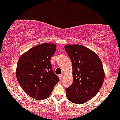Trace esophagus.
<instances>
[{
    "mask_svg": "<svg viewBox=\"0 0 120 120\" xmlns=\"http://www.w3.org/2000/svg\"><path fill=\"white\" fill-rule=\"evenodd\" d=\"M59 78H60V79H62V78H63V74H60V75H59Z\"/></svg>",
    "mask_w": 120,
    "mask_h": 120,
    "instance_id": "obj_1",
    "label": "esophagus"
}]
</instances>
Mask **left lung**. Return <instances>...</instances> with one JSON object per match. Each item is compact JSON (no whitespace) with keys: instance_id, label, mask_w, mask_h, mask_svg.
<instances>
[{"instance_id":"8db88e82","label":"left lung","mask_w":120,"mask_h":120,"mask_svg":"<svg viewBox=\"0 0 120 120\" xmlns=\"http://www.w3.org/2000/svg\"><path fill=\"white\" fill-rule=\"evenodd\" d=\"M65 50L72 65L73 83L66 88L67 99L82 104L93 98L101 88L105 79L102 63L92 50L80 45H66Z\"/></svg>"}]
</instances>
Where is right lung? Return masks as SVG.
Instances as JSON below:
<instances>
[{
    "label": "right lung",
    "instance_id": "1",
    "mask_svg": "<svg viewBox=\"0 0 120 120\" xmlns=\"http://www.w3.org/2000/svg\"><path fill=\"white\" fill-rule=\"evenodd\" d=\"M54 43H42L33 47L19 58L16 77L19 84L28 95L38 100L51 94L59 81L52 68L50 58L55 53Z\"/></svg>",
    "mask_w": 120,
    "mask_h": 120
}]
</instances>
